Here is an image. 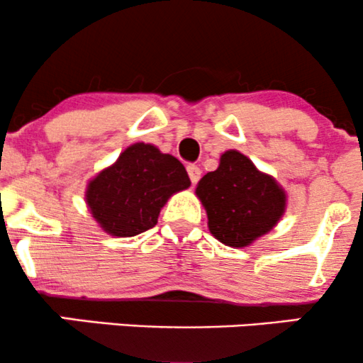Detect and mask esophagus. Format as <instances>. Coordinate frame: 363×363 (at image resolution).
I'll use <instances>...</instances> for the list:
<instances>
[{
	"label": "esophagus",
	"mask_w": 363,
	"mask_h": 363,
	"mask_svg": "<svg viewBox=\"0 0 363 363\" xmlns=\"http://www.w3.org/2000/svg\"><path fill=\"white\" fill-rule=\"evenodd\" d=\"M186 169H187V174H189L191 182L196 184V182L199 181V177H201V169H199L198 165H194V164H189Z\"/></svg>",
	"instance_id": "1"
}]
</instances>
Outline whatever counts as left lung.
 <instances>
[{"instance_id": "left-lung-1", "label": "left lung", "mask_w": 363, "mask_h": 363, "mask_svg": "<svg viewBox=\"0 0 363 363\" xmlns=\"http://www.w3.org/2000/svg\"><path fill=\"white\" fill-rule=\"evenodd\" d=\"M208 213V227L220 242L244 247L269 232L285 211V193L242 153L228 150L218 169L196 187Z\"/></svg>"}]
</instances>
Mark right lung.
<instances>
[{"label":"right lung","instance_id":"obj_1","mask_svg":"<svg viewBox=\"0 0 363 363\" xmlns=\"http://www.w3.org/2000/svg\"><path fill=\"white\" fill-rule=\"evenodd\" d=\"M189 184L176 157L160 153L153 145L136 143L90 182L86 203L104 230L133 237L155 227L165 201Z\"/></svg>","mask_w":363,"mask_h":363}]
</instances>
